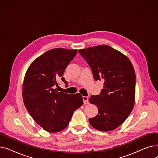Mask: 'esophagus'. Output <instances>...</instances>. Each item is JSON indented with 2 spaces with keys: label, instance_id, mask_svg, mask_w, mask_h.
<instances>
[{
  "label": "esophagus",
  "instance_id": "obj_1",
  "mask_svg": "<svg viewBox=\"0 0 158 158\" xmlns=\"http://www.w3.org/2000/svg\"><path fill=\"white\" fill-rule=\"evenodd\" d=\"M82 99H83V102H84V104H89V101H88V97H85V96H83L82 97Z\"/></svg>",
  "mask_w": 158,
  "mask_h": 158
}]
</instances>
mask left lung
Returning <instances> with one entry per match:
<instances>
[{
  "instance_id": "8db88e82",
  "label": "left lung",
  "mask_w": 158,
  "mask_h": 158,
  "mask_svg": "<svg viewBox=\"0 0 158 158\" xmlns=\"http://www.w3.org/2000/svg\"><path fill=\"white\" fill-rule=\"evenodd\" d=\"M92 69L95 81L103 80L100 94L89 102L98 107V114L89 119L90 125L102 131L120 126L135 105L136 75L129 58L110 46L101 45L79 50Z\"/></svg>"
}]
</instances>
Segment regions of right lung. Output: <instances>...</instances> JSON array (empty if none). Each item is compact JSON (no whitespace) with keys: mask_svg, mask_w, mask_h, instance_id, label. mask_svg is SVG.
<instances>
[{"mask_svg":"<svg viewBox=\"0 0 158 158\" xmlns=\"http://www.w3.org/2000/svg\"><path fill=\"white\" fill-rule=\"evenodd\" d=\"M77 50H50L33 61L25 76L22 97L32 118L46 131L60 132L68 126L75 110L83 103L82 95L58 92L57 79L63 77Z\"/></svg>","mask_w":158,"mask_h":158,"instance_id":"add662e5","label":"right lung"}]
</instances>
